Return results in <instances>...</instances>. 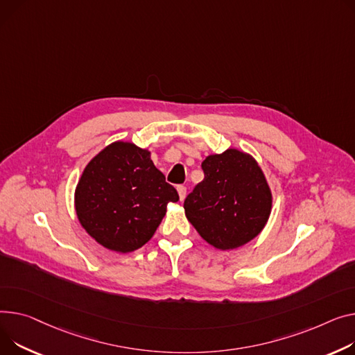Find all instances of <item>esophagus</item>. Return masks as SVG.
Returning a JSON list of instances; mask_svg holds the SVG:
<instances>
[{"label": "esophagus", "instance_id": "1", "mask_svg": "<svg viewBox=\"0 0 355 355\" xmlns=\"http://www.w3.org/2000/svg\"><path fill=\"white\" fill-rule=\"evenodd\" d=\"M177 191H178V196H180V201H184V198L187 196V188L184 185H178Z\"/></svg>", "mask_w": 355, "mask_h": 355}]
</instances>
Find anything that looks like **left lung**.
I'll use <instances>...</instances> for the list:
<instances>
[{
	"label": "left lung",
	"instance_id": "left-lung-1",
	"mask_svg": "<svg viewBox=\"0 0 355 355\" xmlns=\"http://www.w3.org/2000/svg\"><path fill=\"white\" fill-rule=\"evenodd\" d=\"M201 167L204 180L184 201L187 220L217 250L245 245L264 230L272 208L261 167L237 148L205 157Z\"/></svg>",
	"mask_w": 355,
	"mask_h": 355
}]
</instances>
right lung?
Returning a JSON list of instances; mask_svg holds the SVG:
<instances>
[{
  "label": "right lung",
  "instance_id": "add662e5",
  "mask_svg": "<svg viewBox=\"0 0 355 355\" xmlns=\"http://www.w3.org/2000/svg\"><path fill=\"white\" fill-rule=\"evenodd\" d=\"M175 188L165 182L151 153L130 141H114L87 165L74 194L77 218L89 237L107 250L132 252L147 244Z\"/></svg>",
  "mask_w": 355,
  "mask_h": 355
}]
</instances>
